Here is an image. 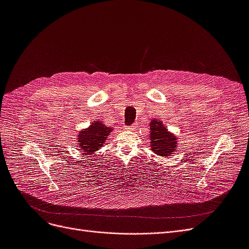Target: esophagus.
<instances>
[{
	"label": "esophagus",
	"instance_id": "esophagus-1",
	"mask_svg": "<svg viewBox=\"0 0 249 249\" xmlns=\"http://www.w3.org/2000/svg\"><path fill=\"white\" fill-rule=\"evenodd\" d=\"M137 124H133L132 125H130V126H127V127H125V129H127V130H130V131H135L137 129Z\"/></svg>",
	"mask_w": 249,
	"mask_h": 249
}]
</instances>
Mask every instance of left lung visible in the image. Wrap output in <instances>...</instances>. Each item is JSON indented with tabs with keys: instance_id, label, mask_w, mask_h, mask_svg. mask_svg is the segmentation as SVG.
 Listing matches in <instances>:
<instances>
[{
	"instance_id": "8db88e82",
	"label": "left lung",
	"mask_w": 249,
	"mask_h": 249,
	"mask_svg": "<svg viewBox=\"0 0 249 249\" xmlns=\"http://www.w3.org/2000/svg\"><path fill=\"white\" fill-rule=\"evenodd\" d=\"M150 147L159 156H170L176 150L177 138L158 119L150 122Z\"/></svg>"
}]
</instances>
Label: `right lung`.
<instances>
[{"mask_svg":"<svg viewBox=\"0 0 249 249\" xmlns=\"http://www.w3.org/2000/svg\"><path fill=\"white\" fill-rule=\"evenodd\" d=\"M110 132H112L111 127L103 124L102 122L95 120L88 129L80 132L78 140L81 149L87 155L95 153V150L102 147L105 140H107Z\"/></svg>","mask_w":249,"mask_h":249,"instance_id":"right-lung-1","label":"right lung"}]
</instances>
